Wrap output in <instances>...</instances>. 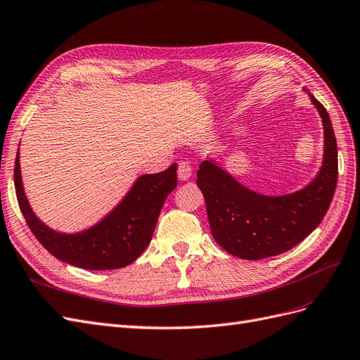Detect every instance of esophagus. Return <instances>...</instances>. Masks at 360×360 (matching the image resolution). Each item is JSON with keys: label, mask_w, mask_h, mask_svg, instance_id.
I'll return each instance as SVG.
<instances>
[{"label": "esophagus", "mask_w": 360, "mask_h": 360, "mask_svg": "<svg viewBox=\"0 0 360 360\" xmlns=\"http://www.w3.org/2000/svg\"><path fill=\"white\" fill-rule=\"evenodd\" d=\"M177 176L181 181L184 180H189L192 176V168L189 165V162L186 160H180L179 162V169H177Z\"/></svg>", "instance_id": "34e87169"}]
</instances>
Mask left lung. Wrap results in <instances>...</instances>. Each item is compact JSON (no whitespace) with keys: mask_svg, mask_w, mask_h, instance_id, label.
I'll return each instance as SVG.
<instances>
[{"mask_svg":"<svg viewBox=\"0 0 360 360\" xmlns=\"http://www.w3.org/2000/svg\"><path fill=\"white\" fill-rule=\"evenodd\" d=\"M309 94L324 129L323 165L308 186L270 197L238 183L212 159L197 171L207 217L216 243L242 259H261L284 254L320 225L328 213L338 181V147L330 117Z\"/></svg>","mask_w":360,"mask_h":360,"instance_id":"left-lung-1","label":"left lung"}]
</instances>
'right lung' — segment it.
Wrapping results in <instances>:
<instances>
[{"instance_id":"add662e5","label":"right lung","mask_w":360,"mask_h":360,"mask_svg":"<svg viewBox=\"0 0 360 360\" xmlns=\"http://www.w3.org/2000/svg\"><path fill=\"white\" fill-rule=\"evenodd\" d=\"M176 186L177 163H172L165 171L138 177L101 222L79 233H60L31 209L22 186L19 150L15 162L16 197L32 234L56 258L89 270H114L134 263L150 245L162 205Z\"/></svg>"}]
</instances>
